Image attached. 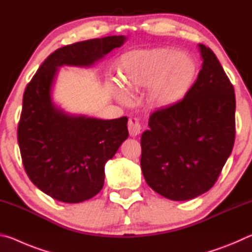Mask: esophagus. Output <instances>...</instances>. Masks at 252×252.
<instances>
[{
    "instance_id": "esophagus-1",
    "label": "esophagus",
    "mask_w": 252,
    "mask_h": 252,
    "mask_svg": "<svg viewBox=\"0 0 252 252\" xmlns=\"http://www.w3.org/2000/svg\"><path fill=\"white\" fill-rule=\"evenodd\" d=\"M127 129H129V133L131 136L139 135L140 132H141V125H140L138 119L131 118L129 123H127Z\"/></svg>"
}]
</instances>
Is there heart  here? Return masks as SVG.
Returning a JSON list of instances; mask_svg holds the SVG:
<instances>
[{"label":"heart","mask_w":252,"mask_h":252,"mask_svg":"<svg viewBox=\"0 0 252 252\" xmlns=\"http://www.w3.org/2000/svg\"><path fill=\"white\" fill-rule=\"evenodd\" d=\"M118 100L126 103L129 95L148 88L147 99L157 108H167L180 102L197 80L198 64L191 55L170 48L138 50L122 55L118 63Z\"/></svg>","instance_id":"b5f03b06"}]
</instances>
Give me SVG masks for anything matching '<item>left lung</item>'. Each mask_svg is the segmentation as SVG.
<instances>
[{
	"mask_svg": "<svg viewBox=\"0 0 252 252\" xmlns=\"http://www.w3.org/2000/svg\"><path fill=\"white\" fill-rule=\"evenodd\" d=\"M202 59L190 92L153 112L141 136V169L162 197L185 201L210 189L231 155L236 129L232 84L212 51L198 44Z\"/></svg>",
	"mask_w": 252,
	"mask_h": 252,
	"instance_id": "left-lung-1",
	"label": "left lung"
}]
</instances>
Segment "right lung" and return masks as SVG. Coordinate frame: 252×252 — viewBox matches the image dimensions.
<instances>
[{"label": "right lung", "instance_id": "add662e5", "mask_svg": "<svg viewBox=\"0 0 252 252\" xmlns=\"http://www.w3.org/2000/svg\"><path fill=\"white\" fill-rule=\"evenodd\" d=\"M125 35L65 45L50 54L23 95L18 141L23 165L34 185L59 201L79 203L103 188L104 165L126 140L127 118L113 120L72 114L53 101L60 67H91Z\"/></svg>", "mask_w": 252, "mask_h": 252}]
</instances>
